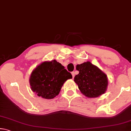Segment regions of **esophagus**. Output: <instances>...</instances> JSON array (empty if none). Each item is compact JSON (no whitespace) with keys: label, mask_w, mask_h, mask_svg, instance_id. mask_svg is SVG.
I'll return each mask as SVG.
<instances>
[{"label":"esophagus","mask_w":131,"mask_h":131,"mask_svg":"<svg viewBox=\"0 0 131 131\" xmlns=\"http://www.w3.org/2000/svg\"><path fill=\"white\" fill-rule=\"evenodd\" d=\"M72 77H73V78H74V75H75V74H74V72H72Z\"/></svg>","instance_id":"1"}]
</instances>
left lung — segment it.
Masks as SVG:
<instances>
[{"mask_svg":"<svg viewBox=\"0 0 131 131\" xmlns=\"http://www.w3.org/2000/svg\"><path fill=\"white\" fill-rule=\"evenodd\" d=\"M79 73L74 81L83 95L88 97H96L106 91L108 80L106 74L90 62L77 65Z\"/></svg>","mask_w":131,"mask_h":131,"instance_id":"obj_1","label":"left lung"}]
</instances>
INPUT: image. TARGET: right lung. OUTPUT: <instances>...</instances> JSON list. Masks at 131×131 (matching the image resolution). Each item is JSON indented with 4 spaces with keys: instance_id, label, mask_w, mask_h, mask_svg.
Segmentation results:
<instances>
[{
    "instance_id": "right-lung-1",
    "label": "right lung",
    "mask_w": 131,
    "mask_h": 131,
    "mask_svg": "<svg viewBox=\"0 0 131 131\" xmlns=\"http://www.w3.org/2000/svg\"><path fill=\"white\" fill-rule=\"evenodd\" d=\"M72 78L63 66L53 60L37 66L31 73L29 83L31 90L37 95L51 99L59 94L63 83Z\"/></svg>"
}]
</instances>
